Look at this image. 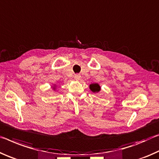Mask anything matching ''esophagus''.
Masks as SVG:
<instances>
[{"label": "esophagus", "instance_id": "obj_1", "mask_svg": "<svg viewBox=\"0 0 159 159\" xmlns=\"http://www.w3.org/2000/svg\"><path fill=\"white\" fill-rule=\"evenodd\" d=\"M80 77H81V76H80V75H75V77H74V78H75V80H76V81H79V80H80Z\"/></svg>", "mask_w": 159, "mask_h": 159}]
</instances>
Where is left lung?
<instances>
[{"label": "left lung", "instance_id": "obj_1", "mask_svg": "<svg viewBox=\"0 0 159 159\" xmlns=\"http://www.w3.org/2000/svg\"><path fill=\"white\" fill-rule=\"evenodd\" d=\"M89 89L93 93H98L101 91V87L97 83H94L89 85Z\"/></svg>", "mask_w": 159, "mask_h": 159}]
</instances>
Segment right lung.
<instances>
[{
  "label": "right lung",
  "instance_id": "obj_1",
  "mask_svg": "<svg viewBox=\"0 0 159 159\" xmlns=\"http://www.w3.org/2000/svg\"><path fill=\"white\" fill-rule=\"evenodd\" d=\"M53 90H56V85H54V87H53Z\"/></svg>",
  "mask_w": 159,
  "mask_h": 159
}]
</instances>
